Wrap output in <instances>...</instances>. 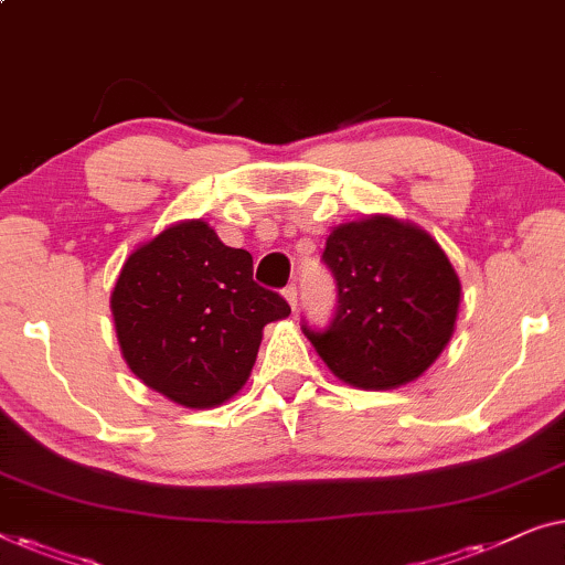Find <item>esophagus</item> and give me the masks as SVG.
I'll use <instances>...</instances> for the list:
<instances>
[{"label":"esophagus","instance_id":"esophagus-1","mask_svg":"<svg viewBox=\"0 0 565 565\" xmlns=\"http://www.w3.org/2000/svg\"><path fill=\"white\" fill-rule=\"evenodd\" d=\"M297 286H294V284H289V286H286V289H284V297H286V301H289V305L291 307H297Z\"/></svg>","mask_w":565,"mask_h":565}]
</instances>
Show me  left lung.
I'll list each match as a JSON object with an SVG mask.
<instances>
[{"instance_id":"1","label":"left lung","mask_w":565,"mask_h":565,"mask_svg":"<svg viewBox=\"0 0 565 565\" xmlns=\"http://www.w3.org/2000/svg\"><path fill=\"white\" fill-rule=\"evenodd\" d=\"M322 264L335 279V315L328 328L301 320V332L335 376L394 388L443 353L460 281L430 235L392 217L351 222L332 230Z\"/></svg>"}]
</instances>
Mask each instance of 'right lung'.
Masks as SVG:
<instances>
[{
	"mask_svg": "<svg viewBox=\"0 0 565 565\" xmlns=\"http://www.w3.org/2000/svg\"><path fill=\"white\" fill-rule=\"evenodd\" d=\"M279 291L253 281V258L202 220L181 222L125 260L113 291L117 340L130 371L184 407L241 392L264 324L289 317Z\"/></svg>",
	"mask_w": 565,
	"mask_h": 565,
	"instance_id": "add662e5",
	"label": "right lung"
}]
</instances>
